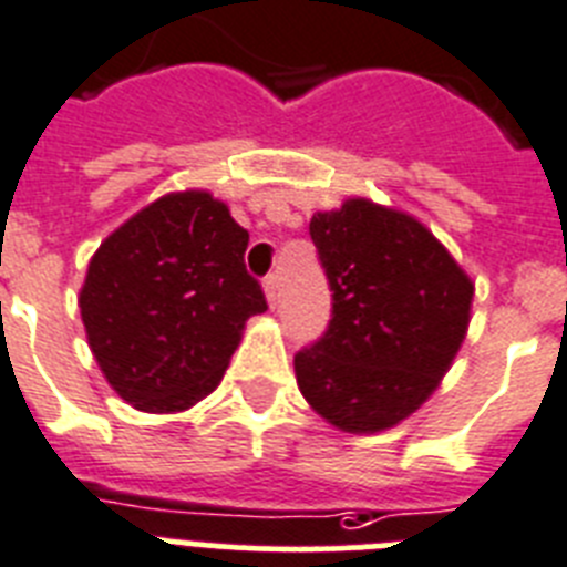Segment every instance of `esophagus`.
<instances>
[{
  "label": "esophagus",
  "instance_id": "obj_1",
  "mask_svg": "<svg viewBox=\"0 0 567 567\" xmlns=\"http://www.w3.org/2000/svg\"><path fill=\"white\" fill-rule=\"evenodd\" d=\"M264 292H266V301H269V307H275L280 298V278L278 275H269V278L264 280Z\"/></svg>",
  "mask_w": 567,
  "mask_h": 567
}]
</instances>
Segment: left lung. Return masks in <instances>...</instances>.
Returning a JSON list of instances; mask_svg holds the SVG:
<instances>
[{
  "mask_svg": "<svg viewBox=\"0 0 567 567\" xmlns=\"http://www.w3.org/2000/svg\"><path fill=\"white\" fill-rule=\"evenodd\" d=\"M309 235L332 321L295 355L301 395L343 433L395 427L435 393L467 336L471 275L422 220L367 197L316 212Z\"/></svg>",
  "mask_w": 567,
  "mask_h": 567,
  "instance_id": "8db88e82",
  "label": "left lung"
}]
</instances>
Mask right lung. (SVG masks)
Wrapping results in <instances>:
<instances>
[{
	"instance_id": "right-lung-1",
	"label": "right lung",
	"mask_w": 567,
	"mask_h": 567,
	"mask_svg": "<svg viewBox=\"0 0 567 567\" xmlns=\"http://www.w3.org/2000/svg\"><path fill=\"white\" fill-rule=\"evenodd\" d=\"M249 231L203 188L157 197L105 237L80 289L89 347L114 393L143 413H183L220 384L251 316Z\"/></svg>"
}]
</instances>
